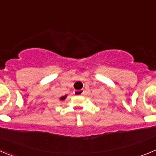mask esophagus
<instances>
[{
    "instance_id": "34e87169",
    "label": "esophagus",
    "mask_w": 156,
    "mask_h": 156,
    "mask_svg": "<svg viewBox=\"0 0 156 156\" xmlns=\"http://www.w3.org/2000/svg\"><path fill=\"white\" fill-rule=\"evenodd\" d=\"M83 92H84V90H74V94H75L76 95H81L83 94Z\"/></svg>"
}]
</instances>
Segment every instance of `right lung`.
<instances>
[{
  "mask_svg": "<svg viewBox=\"0 0 156 156\" xmlns=\"http://www.w3.org/2000/svg\"><path fill=\"white\" fill-rule=\"evenodd\" d=\"M65 98H66V96H65V97H62V98H60V99H61V100H64Z\"/></svg>",
  "mask_w": 156,
  "mask_h": 156,
  "instance_id": "obj_1",
  "label": "right lung"
}]
</instances>
